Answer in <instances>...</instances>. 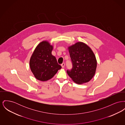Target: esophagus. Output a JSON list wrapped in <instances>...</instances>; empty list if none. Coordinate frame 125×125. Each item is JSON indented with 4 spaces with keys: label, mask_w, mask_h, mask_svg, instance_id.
<instances>
[{
    "label": "esophagus",
    "mask_w": 125,
    "mask_h": 125,
    "mask_svg": "<svg viewBox=\"0 0 125 125\" xmlns=\"http://www.w3.org/2000/svg\"><path fill=\"white\" fill-rule=\"evenodd\" d=\"M61 66L62 68H64V67H65V64L64 63H63L61 65Z\"/></svg>",
    "instance_id": "obj_1"
}]
</instances>
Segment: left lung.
I'll list each match as a JSON object with an SVG mask.
<instances>
[{
	"instance_id": "left-lung-1",
	"label": "left lung",
	"mask_w": 125,
	"mask_h": 125,
	"mask_svg": "<svg viewBox=\"0 0 125 125\" xmlns=\"http://www.w3.org/2000/svg\"><path fill=\"white\" fill-rule=\"evenodd\" d=\"M72 64L71 70L66 72L73 81L78 84L90 81L95 73L97 61L91 48L82 42L68 48Z\"/></svg>"
}]
</instances>
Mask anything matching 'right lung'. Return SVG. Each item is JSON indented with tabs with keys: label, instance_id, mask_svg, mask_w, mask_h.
Segmentation results:
<instances>
[{
	"label": "right lung",
	"instance_id": "add662e5",
	"mask_svg": "<svg viewBox=\"0 0 125 125\" xmlns=\"http://www.w3.org/2000/svg\"><path fill=\"white\" fill-rule=\"evenodd\" d=\"M53 46L43 41L35 48L30 60L31 70L39 80L46 81L51 79L61 66L52 54Z\"/></svg>",
	"mask_w": 125,
	"mask_h": 125
}]
</instances>
